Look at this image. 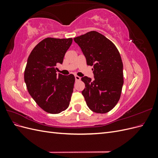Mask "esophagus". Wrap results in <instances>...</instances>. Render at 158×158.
I'll list each match as a JSON object with an SVG mask.
<instances>
[{
	"label": "esophagus",
	"instance_id": "obj_1",
	"mask_svg": "<svg viewBox=\"0 0 158 158\" xmlns=\"http://www.w3.org/2000/svg\"><path fill=\"white\" fill-rule=\"evenodd\" d=\"M80 79H81V78L80 77V76H75V80H76V81H79V80H80Z\"/></svg>",
	"mask_w": 158,
	"mask_h": 158
}]
</instances>
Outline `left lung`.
I'll return each instance as SVG.
<instances>
[{"mask_svg":"<svg viewBox=\"0 0 158 158\" xmlns=\"http://www.w3.org/2000/svg\"><path fill=\"white\" fill-rule=\"evenodd\" d=\"M82 49L88 65L93 66L94 80L84 76L82 92L88 107L97 113H106L116 106L123 85V64L112 41L92 31L74 38Z\"/></svg>","mask_w":158,"mask_h":158,"instance_id":"left-lung-1","label":"left lung"}]
</instances>
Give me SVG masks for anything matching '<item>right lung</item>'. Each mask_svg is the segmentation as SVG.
Masks as SVG:
<instances>
[{"label":"right lung","instance_id":"1","mask_svg":"<svg viewBox=\"0 0 158 158\" xmlns=\"http://www.w3.org/2000/svg\"><path fill=\"white\" fill-rule=\"evenodd\" d=\"M72 43V38H45L33 48L27 59L24 71L27 91L38 106L49 113H60L69 106L74 76H57L56 66L63 63Z\"/></svg>","mask_w":158,"mask_h":158}]
</instances>
